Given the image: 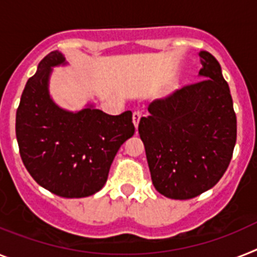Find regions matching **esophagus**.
Listing matches in <instances>:
<instances>
[{
	"instance_id": "esophagus-1",
	"label": "esophagus",
	"mask_w": 257,
	"mask_h": 257,
	"mask_svg": "<svg viewBox=\"0 0 257 257\" xmlns=\"http://www.w3.org/2000/svg\"><path fill=\"white\" fill-rule=\"evenodd\" d=\"M141 117H142L141 112H135V113H133L132 120H133V124H135L136 129L139 128V122H140V120H141Z\"/></svg>"
}]
</instances>
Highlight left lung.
Returning a JSON list of instances; mask_svg holds the SVG:
<instances>
[{"label":"left lung","mask_w":257,"mask_h":257,"mask_svg":"<svg viewBox=\"0 0 257 257\" xmlns=\"http://www.w3.org/2000/svg\"><path fill=\"white\" fill-rule=\"evenodd\" d=\"M204 81L148 107L139 133L155 189L188 200L213 188L227 170L236 142V116L219 62L198 52Z\"/></svg>","instance_id":"8db88e82"}]
</instances>
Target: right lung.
<instances>
[{"label": "right lung", "instance_id": "right-lung-1", "mask_svg": "<svg viewBox=\"0 0 257 257\" xmlns=\"http://www.w3.org/2000/svg\"><path fill=\"white\" fill-rule=\"evenodd\" d=\"M65 65L59 51L39 62L22 92L15 133L23 163L39 185L61 197H87L103 188L135 125L131 111L112 116L92 103L74 112L61 108L49 94V79L53 68Z\"/></svg>", "mask_w": 257, "mask_h": 257}]
</instances>
